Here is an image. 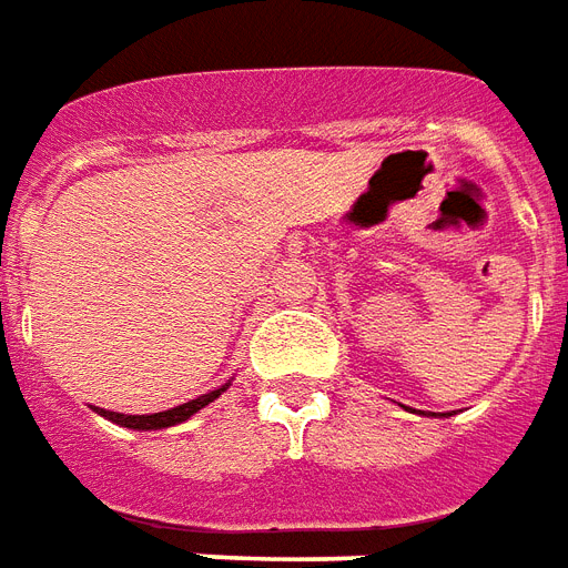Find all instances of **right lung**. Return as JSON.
Wrapping results in <instances>:
<instances>
[{
    "mask_svg": "<svg viewBox=\"0 0 568 568\" xmlns=\"http://www.w3.org/2000/svg\"><path fill=\"white\" fill-rule=\"evenodd\" d=\"M229 384L223 387L211 389L205 396H196V399L184 402L179 408H169V410H160V414H119V410H106V408H94V414H101V417L112 419L115 426H124V428H136V432H158V428H169V426H179L184 419H190L196 410H202L205 405L220 396V393H226Z\"/></svg>",
    "mask_w": 568,
    "mask_h": 568,
    "instance_id": "add662e5",
    "label": "right lung"
}]
</instances>
